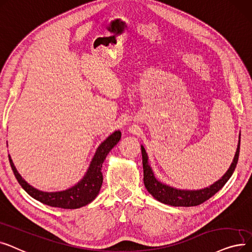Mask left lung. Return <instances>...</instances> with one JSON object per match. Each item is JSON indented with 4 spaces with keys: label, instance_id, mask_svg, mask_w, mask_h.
Masks as SVG:
<instances>
[{
    "label": "left lung",
    "instance_id": "left-lung-1",
    "mask_svg": "<svg viewBox=\"0 0 252 252\" xmlns=\"http://www.w3.org/2000/svg\"><path fill=\"white\" fill-rule=\"evenodd\" d=\"M240 138L241 133H239V140L237 150L234 156L233 162L229 167L227 171L219 179V181L212 184L211 186L200 189H181L169 185H166L158 181L155 176V173L149 163V156L146 149L141 145V155H142V167H143V183L149 193L156 199L164 204L175 206V207H190L202 204L203 202L207 201L213 195L225 185L232 176L239 158V152H240Z\"/></svg>",
    "mask_w": 252,
    "mask_h": 252
}]
</instances>
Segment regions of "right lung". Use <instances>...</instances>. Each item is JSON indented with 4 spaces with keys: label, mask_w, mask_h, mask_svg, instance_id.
Here are the masks:
<instances>
[{
    "label": "right lung",
    "mask_w": 252,
    "mask_h": 252,
    "mask_svg": "<svg viewBox=\"0 0 252 252\" xmlns=\"http://www.w3.org/2000/svg\"><path fill=\"white\" fill-rule=\"evenodd\" d=\"M120 139H121V131L120 130L115 131L109 137H106L95 152L88 169L81 181L75 186L61 191H49L48 193V191H43L33 188L18 173L10 155L9 162L17 182L31 197L51 207L77 209L89 204L99 194L103 181L101 173L102 163L104 162L107 154L111 152Z\"/></svg>",
    "instance_id": "add662e5"
}]
</instances>
